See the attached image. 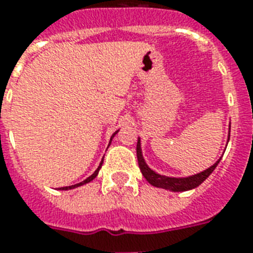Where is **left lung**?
<instances>
[{
    "label": "left lung",
    "instance_id": "1",
    "mask_svg": "<svg viewBox=\"0 0 253 253\" xmlns=\"http://www.w3.org/2000/svg\"><path fill=\"white\" fill-rule=\"evenodd\" d=\"M136 156H138V164L139 168L142 170L143 176L146 178L151 185L154 186H158V188L168 189V190H172V192H185V190H189V189L197 188L198 185L202 184L206 178H208L211 172L215 169V167L218 166V163L220 162V159L218 162L211 166L210 168H208L206 170L201 173H197L194 176L186 177V178H173V177H166L160 176L158 173H155L154 170H151L147 164L144 163V159L142 156V151H140V142L138 140V144H136Z\"/></svg>",
    "mask_w": 253,
    "mask_h": 253
}]
</instances>
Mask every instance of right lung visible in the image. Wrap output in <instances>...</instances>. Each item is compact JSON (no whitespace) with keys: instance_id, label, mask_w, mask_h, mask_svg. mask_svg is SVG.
<instances>
[{"instance_id":"add662e5","label":"right lung","mask_w":253,"mask_h":253,"mask_svg":"<svg viewBox=\"0 0 253 253\" xmlns=\"http://www.w3.org/2000/svg\"><path fill=\"white\" fill-rule=\"evenodd\" d=\"M117 132H118V131H115L114 134H113V136H114V135L117 134ZM113 136H111V138H113ZM101 167H102V163H101V164H99V167H98V168H97V170H95V172L93 173V174H91L90 177H87L86 180H84V181H83V182H80V184L72 185V186H63V188H60V189H61V190H68V189L76 188V186H80V185H84V184H87V182H90V181L93 180V178H95V177H97V174H98V170H99V168H101Z\"/></svg>"}]
</instances>
